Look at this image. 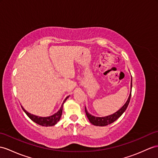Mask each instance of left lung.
<instances>
[{
  "label": "left lung",
  "instance_id": "1",
  "mask_svg": "<svg viewBox=\"0 0 158 158\" xmlns=\"http://www.w3.org/2000/svg\"><path fill=\"white\" fill-rule=\"evenodd\" d=\"M131 89H132V78H131V92L129 94L127 101V102L125 103V105L123 106L118 110H117L116 113H114L110 115H109V116L102 117H94V116H93V115H92L90 113H88V112L86 109V106H85V112L86 114V116L88 118V120H89V121L90 122V123H92L94 125H96V126L102 127V126L108 125L116 121L117 118H118L121 116L123 113L125 111V110L127 109V108L129 103L130 102L131 96Z\"/></svg>",
  "mask_w": 158,
  "mask_h": 158
}]
</instances>
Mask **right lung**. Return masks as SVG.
<instances>
[{
    "label": "right lung",
    "mask_w": 158,
    "mask_h": 158,
    "mask_svg": "<svg viewBox=\"0 0 158 158\" xmlns=\"http://www.w3.org/2000/svg\"><path fill=\"white\" fill-rule=\"evenodd\" d=\"M69 97H67L65 100L64 101V102L62 103V105L61 106L60 110L57 111V113H56L55 114H53V115H51V116L49 117H38L36 116V115H34L33 114H31L29 113H28L27 111L25 110L23 107H22V109L23 110L24 112L26 113V114L27 115V116L29 117L30 119H31V120L35 123L41 125V126H45V127H51V126H53L55 125L57 122L60 121V119L61 118V114H62V110H63V105H64V103L66 102V101L67 100V98Z\"/></svg>",
    "instance_id": "obj_1"
}]
</instances>
